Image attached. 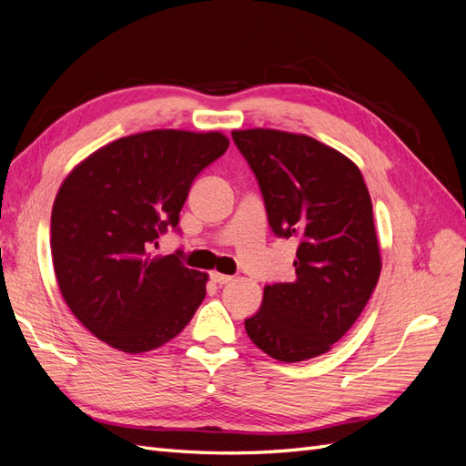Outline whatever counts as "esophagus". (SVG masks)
<instances>
[{"mask_svg": "<svg viewBox=\"0 0 466 466\" xmlns=\"http://www.w3.org/2000/svg\"><path fill=\"white\" fill-rule=\"evenodd\" d=\"M209 278L216 281V284H219V286H225V284H229V281L233 279L231 276H228V274H219V272H211L209 274Z\"/></svg>", "mask_w": 466, "mask_h": 466, "instance_id": "obj_1", "label": "esophagus"}]
</instances>
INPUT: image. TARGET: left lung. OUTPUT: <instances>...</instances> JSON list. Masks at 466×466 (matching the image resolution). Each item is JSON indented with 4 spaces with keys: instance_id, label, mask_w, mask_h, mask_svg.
<instances>
[{
    "instance_id": "left-lung-1",
    "label": "left lung",
    "mask_w": 466,
    "mask_h": 466,
    "mask_svg": "<svg viewBox=\"0 0 466 466\" xmlns=\"http://www.w3.org/2000/svg\"><path fill=\"white\" fill-rule=\"evenodd\" d=\"M276 237H298L293 281L264 288L248 338L279 361L327 354L368 305L380 274L373 206L360 168L317 139L235 130Z\"/></svg>"
}]
</instances>
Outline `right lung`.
Returning <instances> with one entry per match:
<instances>
[{
    "label": "right lung",
    "mask_w": 466,
    "mask_h": 466,
    "mask_svg": "<svg viewBox=\"0 0 466 466\" xmlns=\"http://www.w3.org/2000/svg\"><path fill=\"white\" fill-rule=\"evenodd\" d=\"M228 147L219 132L151 130L95 151L64 180L50 221L54 272L67 307L98 340L142 354L190 322L208 274L182 264V250H151L167 229L180 233L194 178Z\"/></svg>",
    "instance_id": "right-lung-1"
}]
</instances>
